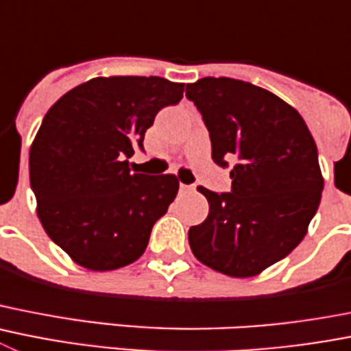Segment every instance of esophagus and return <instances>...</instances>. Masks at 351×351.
Returning <instances> with one entry per match:
<instances>
[{"label": "esophagus", "mask_w": 351, "mask_h": 351, "mask_svg": "<svg viewBox=\"0 0 351 351\" xmlns=\"http://www.w3.org/2000/svg\"><path fill=\"white\" fill-rule=\"evenodd\" d=\"M179 188H181V191H193V189H195V188H193V186L182 184V182H181V186H179Z\"/></svg>", "instance_id": "obj_1"}]
</instances>
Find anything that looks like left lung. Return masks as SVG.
Here are the masks:
<instances>
[{
  "label": "left lung",
  "instance_id": "8db88e82",
  "mask_svg": "<svg viewBox=\"0 0 351 351\" xmlns=\"http://www.w3.org/2000/svg\"><path fill=\"white\" fill-rule=\"evenodd\" d=\"M212 143V160L228 167L231 191L198 186L207 219L188 231L198 261L234 278L259 275L300 245L313 219L324 178L317 144L301 114L268 90L233 78L186 86Z\"/></svg>",
  "mask_w": 351,
  "mask_h": 351
}]
</instances>
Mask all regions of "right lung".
I'll use <instances>...</instances> for the list:
<instances>
[{
  "label": "right lung",
  "instance_id": "right-lung-1",
  "mask_svg": "<svg viewBox=\"0 0 351 351\" xmlns=\"http://www.w3.org/2000/svg\"><path fill=\"white\" fill-rule=\"evenodd\" d=\"M184 83L109 76L82 83L48 109L29 151V179L45 231L92 271L137 261L153 224L179 189L173 173L128 165L156 112L182 99Z\"/></svg>",
  "mask_w": 351,
  "mask_h": 351
}]
</instances>
